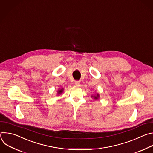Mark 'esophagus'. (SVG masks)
Segmentation results:
<instances>
[{
	"mask_svg": "<svg viewBox=\"0 0 153 153\" xmlns=\"http://www.w3.org/2000/svg\"><path fill=\"white\" fill-rule=\"evenodd\" d=\"M75 84L76 85V86H80L81 85V84H80V81H75Z\"/></svg>",
	"mask_w": 153,
	"mask_h": 153,
	"instance_id": "esophagus-1",
	"label": "esophagus"
}]
</instances>
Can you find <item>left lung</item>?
I'll list each match as a JSON object with an SVG mask.
<instances>
[{
	"instance_id": "8db88e82",
	"label": "left lung",
	"mask_w": 153,
	"mask_h": 153,
	"mask_svg": "<svg viewBox=\"0 0 153 153\" xmlns=\"http://www.w3.org/2000/svg\"><path fill=\"white\" fill-rule=\"evenodd\" d=\"M91 97H94L95 100H97V99H98V98H99V97H100V95H99V94H96V95H94V96H91Z\"/></svg>"
}]
</instances>
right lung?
I'll return each instance as SVG.
<instances>
[{"instance_id":"right-lung-1","label":"right lung","mask_w":153,"mask_h":153,"mask_svg":"<svg viewBox=\"0 0 153 153\" xmlns=\"http://www.w3.org/2000/svg\"><path fill=\"white\" fill-rule=\"evenodd\" d=\"M63 91V88H61V89H59V90H58V95H60L61 94H62V92Z\"/></svg>"}]
</instances>
